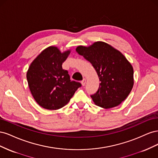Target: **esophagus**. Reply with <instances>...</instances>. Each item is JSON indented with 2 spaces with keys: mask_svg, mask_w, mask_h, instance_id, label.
<instances>
[{
  "mask_svg": "<svg viewBox=\"0 0 158 158\" xmlns=\"http://www.w3.org/2000/svg\"><path fill=\"white\" fill-rule=\"evenodd\" d=\"M85 82H86V80H85V78H84L82 81H81V83H82V85H85Z\"/></svg>",
  "mask_w": 158,
  "mask_h": 158,
  "instance_id": "obj_1",
  "label": "esophagus"
}]
</instances>
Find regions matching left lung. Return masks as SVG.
I'll return each instance as SVG.
<instances>
[{
	"instance_id": "left-lung-1",
	"label": "left lung",
	"mask_w": 158,
	"mask_h": 158,
	"mask_svg": "<svg viewBox=\"0 0 158 158\" xmlns=\"http://www.w3.org/2000/svg\"><path fill=\"white\" fill-rule=\"evenodd\" d=\"M76 51L90 62L101 82L97 92L91 95L95 104L105 109L121 104L134 85L133 68L126 57L102 41L88 47L78 46Z\"/></svg>"
}]
</instances>
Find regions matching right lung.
Wrapping results in <instances>:
<instances>
[{
  "instance_id": "right-lung-1",
  "label": "right lung",
  "mask_w": 158,
  "mask_h": 158,
  "mask_svg": "<svg viewBox=\"0 0 158 158\" xmlns=\"http://www.w3.org/2000/svg\"><path fill=\"white\" fill-rule=\"evenodd\" d=\"M70 52H61L56 47H49L33 60L28 69L26 77L30 92L43 108L56 110L64 107L82 85L71 81L69 72L62 67Z\"/></svg>"
}]
</instances>
